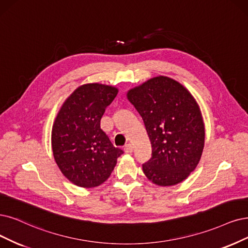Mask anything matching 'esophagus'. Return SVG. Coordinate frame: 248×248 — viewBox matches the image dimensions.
<instances>
[{
  "label": "esophagus",
  "mask_w": 248,
  "mask_h": 248,
  "mask_svg": "<svg viewBox=\"0 0 248 248\" xmlns=\"http://www.w3.org/2000/svg\"><path fill=\"white\" fill-rule=\"evenodd\" d=\"M124 150L125 153H132L134 148H133V146L131 144H125L124 147Z\"/></svg>",
  "instance_id": "esophagus-1"
}]
</instances>
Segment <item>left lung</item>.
Here are the masks:
<instances>
[{
    "label": "left lung",
    "instance_id": "1",
    "mask_svg": "<svg viewBox=\"0 0 248 248\" xmlns=\"http://www.w3.org/2000/svg\"><path fill=\"white\" fill-rule=\"evenodd\" d=\"M141 115L151 143V158L143 171L158 186L184 181L200 160L204 124L198 104L187 89L167 77H156L127 92Z\"/></svg>",
    "mask_w": 248,
    "mask_h": 248
}]
</instances>
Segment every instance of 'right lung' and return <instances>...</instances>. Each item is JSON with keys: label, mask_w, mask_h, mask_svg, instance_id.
Returning a JSON list of instances; mask_svg holds the SVG:
<instances>
[{"label": "right lung", "mask_w": 248, "mask_h": 248, "mask_svg": "<svg viewBox=\"0 0 248 248\" xmlns=\"http://www.w3.org/2000/svg\"><path fill=\"white\" fill-rule=\"evenodd\" d=\"M117 89L88 84L63 103L52 129V149L62 173L77 186L93 188L111 175L124 151L114 147L100 122Z\"/></svg>", "instance_id": "1"}]
</instances>
